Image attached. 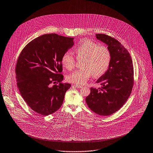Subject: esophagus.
Instances as JSON below:
<instances>
[{"label": "esophagus", "instance_id": "obj_1", "mask_svg": "<svg viewBox=\"0 0 153 153\" xmlns=\"http://www.w3.org/2000/svg\"><path fill=\"white\" fill-rule=\"evenodd\" d=\"M73 86H74V87H76V88H83L82 86L78 85H74Z\"/></svg>", "mask_w": 153, "mask_h": 153}]
</instances>
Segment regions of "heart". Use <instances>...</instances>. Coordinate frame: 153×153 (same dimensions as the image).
<instances>
[{
    "label": "heart",
    "mask_w": 153,
    "mask_h": 153,
    "mask_svg": "<svg viewBox=\"0 0 153 153\" xmlns=\"http://www.w3.org/2000/svg\"><path fill=\"white\" fill-rule=\"evenodd\" d=\"M74 51L77 60L83 59V68L67 76V80L71 83L83 85L92 74L95 77H99L109 68L111 53L106 46L100 45L91 39H85L74 48ZM61 64L65 68L71 70L75 67L76 60L70 52L66 51L61 57Z\"/></svg>",
    "instance_id": "1"
}]
</instances>
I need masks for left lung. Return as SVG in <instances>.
<instances>
[{"label": "left lung", "instance_id": "1", "mask_svg": "<svg viewBox=\"0 0 153 153\" xmlns=\"http://www.w3.org/2000/svg\"><path fill=\"white\" fill-rule=\"evenodd\" d=\"M96 36L108 45L111 61L106 73L96 81L101 87L91 88L86 102L96 114L108 116L120 109L131 93L134 81L133 63L129 52L118 40L103 33Z\"/></svg>", "mask_w": 153, "mask_h": 153}]
</instances>
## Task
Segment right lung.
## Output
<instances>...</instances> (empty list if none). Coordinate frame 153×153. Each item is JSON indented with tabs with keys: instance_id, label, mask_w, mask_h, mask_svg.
Instances as JSON below:
<instances>
[{
	"instance_id": "1",
	"label": "right lung",
	"mask_w": 153,
	"mask_h": 153,
	"mask_svg": "<svg viewBox=\"0 0 153 153\" xmlns=\"http://www.w3.org/2000/svg\"><path fill=\"white\" fill-rule=\"evenodd\" d=\"M73 38L44 34L21 52L15 67L21 95L35 112L44 116L56 112L71 85L62 82L61 57L73 46Z\"/></svg>"
}]
</instances>
